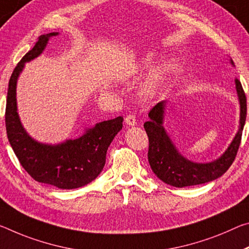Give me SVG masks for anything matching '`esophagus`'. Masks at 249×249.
<instances>
[{
    "label": "esophagus",
    "mask_w": 249,
    "mask_h": 249,
    "mask_svg": "<svg viewBox=\"0 0 249 249\" xmlns=\"http://www.w3.org/2000/svg\"><path fill=\"white\" fill-rule=\"evenodd\" d=\"M125 122H126V124L129 126L136 125V118H135V116L132 115V114H129V115L125 117Z\"/></svg>",
    "instance_id": "34e87169"
}]
</instances>
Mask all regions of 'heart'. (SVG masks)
Segmentation results:
<instances>
[{"mask_svg":"<svg viewBox=\"0 0 249 249\" xmlns=\"http://www.w3.org/2000/svg\"><path fill=\"white\" fill-rule=\"evenodd\" d=\"M149 60H151V58H147V60H146V64L149 63ZM166 72H167V68L166 66H163V68L160 69L157 72L154 73L151 76V78L146 82L143 89H142V95L144 97H152L155 95L157 89H159L160 85V82L163 81V77Z\"/></svg>","mask_w":249,"mask_h":249,"instance_id":"1","label":"heart"}]
</instances>
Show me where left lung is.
Masks as SVG:
<instances>
[{"label": "left lung", "instance_id": "8db88e82", "mask_svg": "<svg viewBox=\"0 0 249 249\" xmlns=\"http://www.w3.org/2000/svg\"><path fill=\"white\" fill-rule=\"evenodd\" d=\"M232 63V61H231ZM240 103V127L227 151L220 159L212 163L197 164L184 159L177 152L172 141L163 127L164 102L157 103L149 110V121L145 122L144 128L148 136V161L152 171L164 183L174 187L193 186L214 180L226 173L237 155L242 134L246 121L247 104L246 95L242 83L236 80Z\"/></svg>", "mask_w": 249, "mask_h": 249}]
</instances>
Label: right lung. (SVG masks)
I'll use <instances>...</instances> for the list:
<instances>
[{
	"label": "right lung",
	"mask_w": 249,
	"mask_h": 249,
	"mask_svg": "<svg viewBox=\"0 0 249 249\" xmlns=\"http://www.w3.org/2000/svg\"><path fill=\"white\" fill-rule=\"evenodd\" d=\"M53 32L41 35L32 50H30L15 66L7 89L5 127L7 139L19 164L33 179L53 185L63 189L85 186L94 180L104 168L106 152L116 134L123 127L124 118L104 121L86 131L76 140L51 146L39 144L27 135L17 112V81L25 62L33 60L43 52Z\"/></svg>",
	"instance_id": "1"
}]
</instances>
